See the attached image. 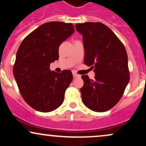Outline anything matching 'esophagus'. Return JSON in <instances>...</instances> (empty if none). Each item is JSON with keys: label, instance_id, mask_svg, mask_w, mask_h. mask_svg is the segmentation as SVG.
Wrapping results in <instances>:
<instances>
[{"label": "esophagus", "instance_id": "obj_1", "mask_svg": "<svg viewBox=\"0 0 146 146\" xmlns=\"http://www.w3.org/2000/svg\"><path fill=\"white\" fill-rule=\"evenodd\" d=\"M73 77H74V78H80V75L77 74V73H73Z\"/></svg>", "mask_w": 146, "mask_h": 146}]
</instances>
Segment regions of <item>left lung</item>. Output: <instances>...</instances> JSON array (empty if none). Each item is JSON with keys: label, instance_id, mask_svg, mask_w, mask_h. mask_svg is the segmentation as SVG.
<instances>
[{"label": "left lung", "instance_id": "1", "mask_svg": "<svg viewBox=\"0 0 146 146\" xmlns=\"http://www.w3.org/2000/svg\"><path fill=\"white\" fill-rule=\"evenodd\" d=\"M82 35L84 64L94 69V80L82 75L80 89L83 103L95 112L111 109L121 100L130 80L125 46L106 25L101 23H78Z\"/></svg>", "mask_w": 146, "mask_h": 146}]
</instances>
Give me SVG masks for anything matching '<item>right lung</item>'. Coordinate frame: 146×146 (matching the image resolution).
<instances>
[{
    "label": "right lung",
    "instance_id": "obj_1",
    "mask_svg": "<svg viewBox=\"0 0 146 146\" xmlns=\"http://www.w3.org/2000/svg\"><path fill=\"white\" fill-rule=\"evenodd\" d=\"M74 31L72 23L49 22L29 33L20 45L13 73L22 97L33 109L48 113L63 103L73 75L70 70L51 71L50 63L59 59L60 44Z\"/></svg>",
    "mask_w": 146,
    "mask_h": 146
}]
</instances>
